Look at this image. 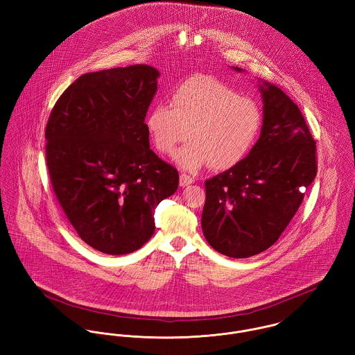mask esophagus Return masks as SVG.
Instances as JSON below:
<instances>
[{
  "mask_svg": "<svg viewBox=\"0 0 355 355\" xmlns=\"http://www.w3.org/2000/svg\"><path fill=\"white\" fill-rule=\"evenodd\" d=\"M191 183H194V179L186 173H182L180 175V187H187L190 186Z\"/></svg>",
  "mask_w": 355,
  "mask_h": 355,
  "instance_id": "esophagus-1",
  "label": "esophagus"
}]
</instances>
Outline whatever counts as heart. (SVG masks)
<instances>
[{
  "mask_svg": "<svg viewBox=\"0 0 355 355\" xmlns=\"http://www.w3.org/2000/svg\"><path fill=\"white\" fill-rule=\"evenodd\" d=\"M171 103L172 107L154 103L145 125L159 153H171L187 135L191 138L173 154L183 169L194 171L207 164L217 171L231 169L253 149L262 125L261 109L225 83L193 76L173 90Z\"/></svg>",
  "mask_w": 355,
  "mask_h": 355,
  "instance_id": "1",
  "label": "heart"
}]
</instances>
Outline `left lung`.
<instances>
[{
  "label": "left lung",
  "instance_id": "left-lung-1",
  "mask_svg": "<svg viewBox=\"0 0 355 355\" xmlns=\"http://www.w3.org/2000/svg\"><path fill=\"white\" fill-rule=\"evenodd\" d=\"M259 92L263 120L250 154L205 182L203 235L216 252L231 258L269 249L293 220L317 173L315 142L300 107L268 82L259 83Z\"/></svg>",
  "mask_w": 355,
  "mask_h": 355
}]
</instances>
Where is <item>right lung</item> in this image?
Wrapping results in <instances>:
<instances>
[{
	"mask_svg": "<svg viewBox=\"0 0 355 355\" xmlns=\"http://www.w3.org/2000/svg\"><path fill=\"white\" fill-rule=\"evenodd\" d=\"M159 72L146 64L85 73L57 100L46 125L53 191L93 249H141L154 210L175 194L178 171L150 149L145 125Z\"/></svg>",
	"mask_w": 355,
	"mask_h": 355,
	"instance_id": "add662e5",
	"label": "right lung"
}]
</instances>
